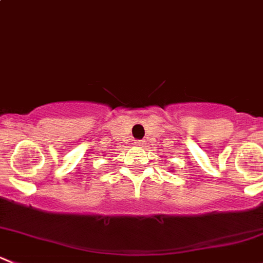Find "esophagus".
I'll list each match as a JSON object with an SVG mask.
<instances>
[{
  "label": "esophagus",
  "mask_w": 263,
  "mask_h": 263,
  "mask_svg": "<svg viewBox=\"0 0 263 263\" xmlns=\"http://www.w3.org/2000/svg\"><path fill=\"white\" fill-rule=\"evenodd\" d=\"M145 144H146V142H145L144 140H137V141H136V145H137V146H144Z\"/></svg>",
  "instance_id": "obj_1"
}]
</instances>
